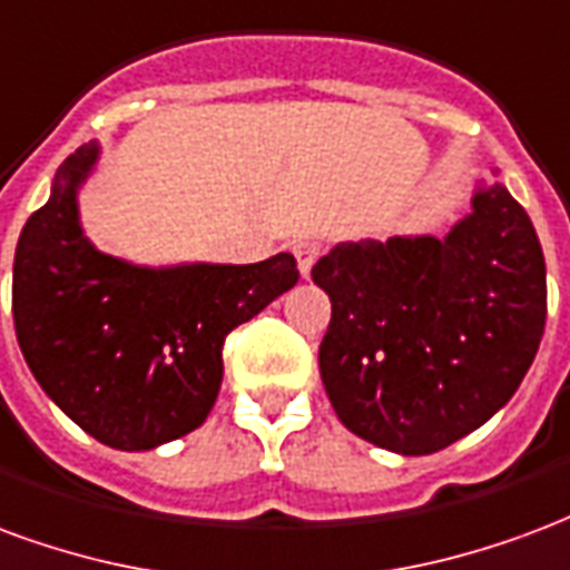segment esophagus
Masks as SVG:
<instances>
[{"label": "esophagus", "mask_w": 570, "mask_h": 570, "mask_svg": "<svg viewBox=\"0 0 570 570\" xmlns=\"http://www.w3.org/2000/svg\"><path fill=\"white\" fill-rule=\"evenodd\" d=\"M318 255H322V245L318 243H309V239L294 243V257H297V267H301L303 279H309V273H313Z\"/></svg>", "instance_id": "obj_1"}]
</instances>
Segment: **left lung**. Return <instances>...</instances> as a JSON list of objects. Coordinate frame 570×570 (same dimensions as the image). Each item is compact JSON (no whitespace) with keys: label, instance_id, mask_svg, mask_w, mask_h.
Masks as SVG:
<instances>
[{"label":"left lung","instance_id":"left-lung-1","mask_svg":"<svg viewBox=\"0 0 570 570\" xmlns=\"http://www.w3.org/2000/svg\"><path fill=\"white\" fill-rule=\"evenodd\" d=\"M331 297L318 346L340 422L373 446L431 455L513 397L547 322V264L510 190L480 185L446 236L340 243L313 267Z\"/></svg>","mask_w":570,"mask_h":570}]
</instances>
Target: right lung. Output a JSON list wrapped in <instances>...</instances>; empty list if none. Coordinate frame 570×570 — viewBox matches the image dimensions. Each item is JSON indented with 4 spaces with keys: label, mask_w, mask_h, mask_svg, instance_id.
Listing matches in <instances>:
<instances>
[{
    "label": "right lung",
    "mask_w": 570,
    "mask_h": 570,
    "mask_svg": "<svg viewBox=\"0 0 570 570\" xmlns=\"http://www.w3.org/2000/svg\"><path fill=\"white\" fill-rule=\"evenodd\" d=\"M99 142L69 154L14 252L11 313L45 394L111 450L139 452L199 428L224 376V336L297 285L288 252L261 264L139 267L81 230L78 188Z\"/></svg>",
    "instance_id": "right-lung-1"
}]
</instances>
